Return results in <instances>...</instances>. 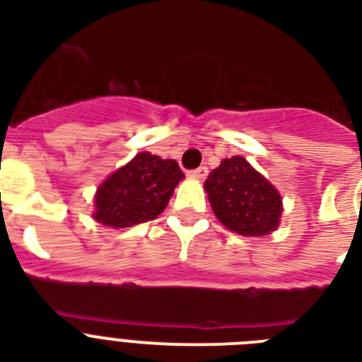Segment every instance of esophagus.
Masks as SVG:
<instances>
[{"mask_svg": "<svg viewBox=\"0 0 362 362\" xmlns=\"http://www.w3.org/2000/svg\"><path fill=\"white\" fill-rule=\"evenodd\" d=\"M206 175H209V169H206L204 165H201L199 169L189 170V176H192V178H197V180H204V178H206Z\"/></svg>", "mask_w": 362, "mask_h": 362, "instance_id": "34e87169", "label": "esophagus"}]
</instances>
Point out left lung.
Returning <instances> with one entry per match:
<instances>
[{
	"mask_svg": "<svg viewBox=\"0 0 362 362\" xmlns=\"http://www.w3.org/2000/svg\"><path fill=\"white\" fill-rule=\"evenodd\" d=\"M204 189L216 218L238 235L264 237L280 226V193L242 156L223 159Z\"/></svg>",
	"mask_w": 362,
	"mask_h": 362,
	"instance_id": "obj_1",
	"label": "left lung"
}]
</instances>
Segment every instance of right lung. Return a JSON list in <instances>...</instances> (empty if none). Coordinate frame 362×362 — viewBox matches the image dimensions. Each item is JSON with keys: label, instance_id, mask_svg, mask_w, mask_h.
I'll return each instance as SVG.
<instances>
[{"label": "right lung", "instance_id": "add662e5", "mask_svg": "<svg viewBox=\"0 0 362 362\" xmlns=\"http://www.w3.org/2000/svg\"><path fill=\"white\" fill-rule=\"evenodd\" d=\"M182 178L184 173L175 159L136 153L98 187L93 220L115 229L156 220Z\"/></svg>", "mask_w": 362, "mask_h": 362}]
</instances>
